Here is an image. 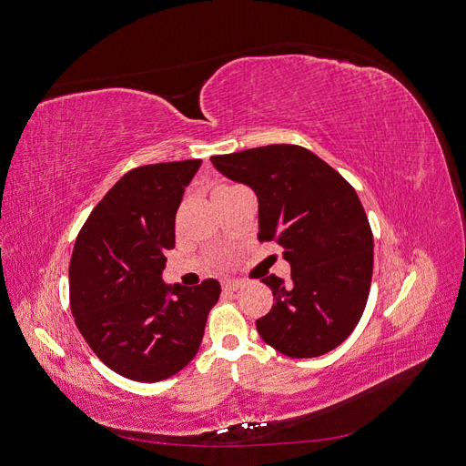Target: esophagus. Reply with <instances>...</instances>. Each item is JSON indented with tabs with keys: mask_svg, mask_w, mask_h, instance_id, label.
Wrapping results in <instances>:
<instances>
[{
	"mask_svg": "<svg viewBox=\"0 0 466 466\" xmlns=\"http://www.w3.org/2000/svg\"><path fill=\"white\" fill-rule=\"evenodd\" d=\"M241 286H243L241 279H228V281H223V289H225V291H237Z\"/></svg>",
	"mask_w": 466,
	"mask_h": 466,
	"instance_id": "34e87169",
	"label": "esophagus"
}]
</instances>
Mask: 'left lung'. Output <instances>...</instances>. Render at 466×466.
Instances as JSON below:
<instances>
[{"label":"left lung","mask_w":466,"mask_h":466,"mask_svg":"<svg viewBox=\"0 0 466 466\" xmlns=\"http://www.w3.org/2000/svg\"><path fill=\"white\" fill-rule=\"evenodd\" d=\"M221 175L255 190L258 241L284 247L291 279L270 274L262 340L289 358L340 346L360 322L373 274V233L354 187L313 151L274 144L214 155Z\"/></svg>","instance_id":"obj_1"}]
</instances>
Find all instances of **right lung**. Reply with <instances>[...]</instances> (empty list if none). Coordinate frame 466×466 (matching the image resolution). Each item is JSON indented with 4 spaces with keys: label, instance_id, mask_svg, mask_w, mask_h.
<instances>
[{
    "label": "right lung",
    "instance_id": "right-lung-1",
    "mask_svg": "<svg viewBox=\"0 0 466 466\" xmlns=\"http://www.w3.org/2000/svg\"><path fill=\"white\" fill-rule=\"evenodd\" d=\"M202 159L132 168L95 206L69 262L76 324L106 368L155 383L196 356L219 281L167 286L165 252L175 247V216Z\"/></svg>",
    "mask_w": 466,
    "mask_h": 466
}]
</instances>
